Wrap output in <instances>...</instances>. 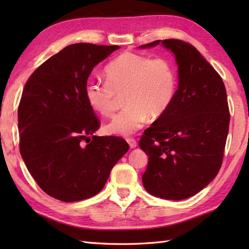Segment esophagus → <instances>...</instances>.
<instances>
[{"label":"esophagus","instance_id":"esophagus-1","mask_svg":"<svg viewBox=\"0 0 249 249\" xmlns=\"http://www.w3.org/2000/svg\"><path fill=\"white\" fill-rule=\"evenodd\" d=\"M127 142H128V144L130 146V149H135V147L137 146V141L135 139H133V138L127 139Z\"/></svg>","mask_w":249,"mask_h":249}]
</instances>
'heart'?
Segmentation results:
<instances>
[{"label":"heart","mask_w":249,"mask_h":249,"mask_svg":"<svg viewBox=\"0 0 249 249\" xmlns=\"http://www.w3.org/2000/svg\"><path fill=\"white\" fill-rule=\"evenodd\" d=\"M107 82L89 79L84 86L86 99L104 116L113 113L124 95L126 108L105 126L110 135L129 136L140 129L147 116L155 120L170 106L177 89V73L170 61L124 52L105 68Z\"/></svg>","instance_id":"1"}]
</instances>
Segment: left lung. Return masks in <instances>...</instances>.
<instances>
[{"instance_id": "1", "label": "left lung", "mask_w": 249, "mask_h": 249, "mask_svg": "<svg viewBox=\"0 0 249 249\" xmlns=\"http://www.w3.org/2000/svg\"><path fill=\"white\" fill-rule=\"evenodd\" d=\"M178 64V87L168 109L139 141L149 156L142 176L155 197L183 200L202 190L223 162L230 113L223 79L194 46L178 39L155 40Z\"/></svg>"}]
</instances>
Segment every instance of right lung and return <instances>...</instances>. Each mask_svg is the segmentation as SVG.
I'll use <instances>...</instances> for the list:
<instances>
[{
	"label": "right lung",
	"mask_w": 249,
	"mask_h": 249,
	"mask_svg": "<svg viewBox=\"0 0 249 249\" xmlns=\"http://www.w3.org/2000/svg\"><path fill=\"white\" fill-rule=\"evenodd\" d=\"M119 46L65 47L32 73L18 108L20 154L44 192L64 202L89 199L105 186L128 151L120 137H97L99 121L84 86L89 73Z\"/></svg>",
	"instance_id": "1"
}]
</instances>
